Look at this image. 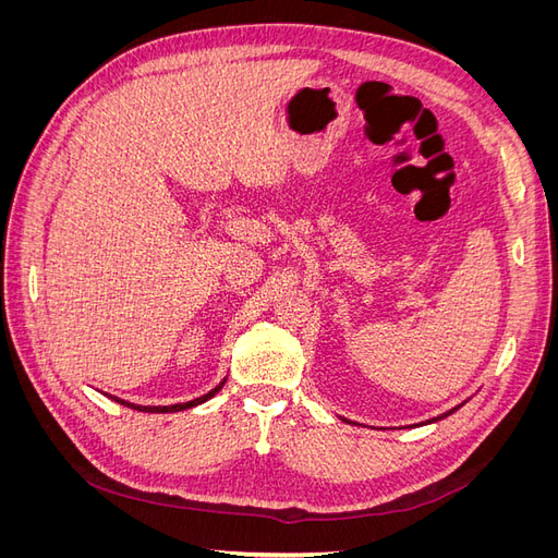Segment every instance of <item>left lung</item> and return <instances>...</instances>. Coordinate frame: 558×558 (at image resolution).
<instances>
[{"label":"left lung","instance_id":"1","mask_svg":"<svg viewBox=\"0 0 558 558\" xmlns=\"http://www.w3.org/2000/svg\"><path fill=\"white\" fill-rule=\"evenodd\" d=\"M459 408H461V404H459ZM459 408H453V410H449L447 414H442V416H437V418H445V416H449V414H453L456 410H459ZM437 418H430V421H437Z\"/></svg>","mask_w":558,"mask_h":558}]
</instances>
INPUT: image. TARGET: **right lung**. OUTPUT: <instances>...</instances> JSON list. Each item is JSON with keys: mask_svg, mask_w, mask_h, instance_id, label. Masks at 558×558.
Returning <instances> with one entry per match:
<instances>
[{"mask_svg": "<svg viewBox=\"0 0 558 558\" xmlns=\"http://www.w3.org/2000/svg\"><path fill=\"white\" fill-rule=\"evenodd\" d=\"M223 384H226V379H223L221 384H218L216 388H211V391H209V393H205L202 398H195V400H189V402H179V404H165V408H146V404H132V402H125V400H121V398H113V396H109V398H113L116 402H121V404H125V408H132V410H137V412H158V414H162V412H181V410L195 408V404L209 400L214 393L221 391Z\"/></svg>", "mask_w": 558, "mask_h": 558, "instance_id": "add662e5", "label": "right lung"}]
</instances>
